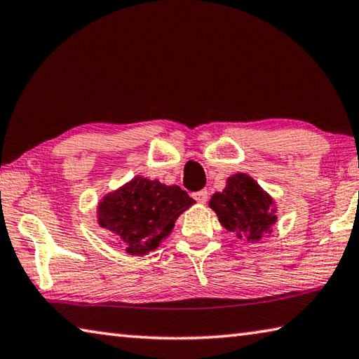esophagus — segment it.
Returning <instances> with one entry per match:
<instances>
[{
    "label": "esophagus",
    "mask_w": 359,
    "mask_h": 359,
    "mask_svg": "<svg viewBox=\"0 0 359 359\" xmlns=\"http://www.w3.org/2000/svg\"><path fill=\"white\" fill-rule=\"evenodd\" d=\"M193 198L196 199V201L199 202V204H205L207 199H208V193H207V190H201V191H198V193H194Z\"/></svg>",
    "instance_id": "34e87169"
}]
</instances>
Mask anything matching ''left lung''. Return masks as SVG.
<instances>
[{
	"mask_svg": "<svg viewBox=\"0 0 359 359\" xmlns=\"http://www.w3.org/2000/svg\"><path fill=\"white\" fill-rule=\"evenodd\" d=\"M208 207L224 229L248 243H257L278 223L276 201L245 172L227 177L223 191L212 194Z\"/></svg>",
	"mask_w": 359,
	"mask_h": 359,
	"instance_id": "1",
	"label": "left lung"
}]
</instances>
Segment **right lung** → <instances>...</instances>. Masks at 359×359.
Segmentation results:
<instances>
[{
  "label": "right lung",
  "instance_id": "obj_1",
  "mask_svg": "<svg viewBox=\"0 0 359 359\" xmlns=\"http://www.w3.org/2000/svg\"><path fill=\"white\" fill-rule=\"evenodd\" d=\"M196 201L177 185L136 175L97 202V223L111 232L130 256L155 251L174 229L177 218Z\"/></svg>",
  "mask_w": 359,
  "mask_h": 359
}]
</instances>
